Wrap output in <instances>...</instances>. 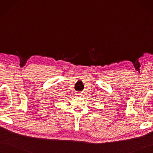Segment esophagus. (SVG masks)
Listing matches in <instances>:
<instances>
[{
	"instance_id": "esophagus-1",
	"label": "esophagus",
	"mask_w": 153,
	"mask_h": 153,
	"mask_svg": "<svg viewBox=\"0 0 153 153\" xmlns=\"http://www.w3.org/2000/svg\"><path fill=\"white\" fill-rule=\"evenodd\" d=\"M76 95L77 96V97H81V96H82V94H81V93H79H79H76Z\"/></svg>"
}]
</instances>
